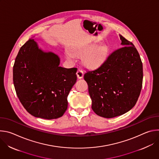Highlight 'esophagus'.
<instances>
[{
  "label": "esophagus",
  "mask_w": 159,
  "mask_h": 159,
  "mask_svg": "<svg viewBox=\"0 0 159 159\" xmlns=\"http://www.w3.org/2000/svg\"><path fill=\"white\" fill-rule=\"evenodd\" d=\"M77 76L78 79H82L83 77V76H84L83 71L82 70H80V69H79L77 70Z\"/></svg>",
  "instance_id": "1"
}]
</instances>
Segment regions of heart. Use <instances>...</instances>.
<instances>
[{
    "label": "heart",
    "instance_id": "b5f03b06",
    "mask_svg": "<svg viewBox=\"0 0 159 159\" xmlns=\"http://www.w3.org/2000/svg\"><path fill=\"white\" fill-rule=\"evenodd\" d=\"M98 47V43H92L85 45H79L72 50L73 53L69 50L66 52L68 58L74 59L77 57L84 56L85 64L90 67H96L102 61L107 53V48L105 46Z\"/></svg>",
    "mask_w": 159,
    "mask_h": 159
}]
</instances>
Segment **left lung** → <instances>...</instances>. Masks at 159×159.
Returning <instances> with one entry per match:
<instances>
[{"instance_id": "1", "label": "left lung", "mask_w": 159, "mask_h": 159, "mask_svg": "<svg viewBox=\"0 0 159 159\" xmlns=\"http://www.w3.org/2000/svg\"><path fill=\"white\" fill-rule=\"evenodd\" d=\"M121 47L109 55L96 69L84 76L98 116L112 118L131 110L140 96L143 65L134 44L120 34Z\"/></svg>"}]
</instances>
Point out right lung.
Masks as SVG:
<instances>
[{"instance_id": "add662e5", "label": "right lung", "mask_w": 159, "mask_h": 159, "mask_svg": "<svg viewBox=\"0 0 159 159\" xmlns=\"http://www.w3.org/2000/svg\"><path fill=\"white\" fill-rule=\"evenodd\" d=\"M58 55L39 48L30 38L22 46L13 66L17 96L26 111L36 118L57 119L68 107L67 97L77 81V68L60 66Z\"/></svg>"}]
</instances>
